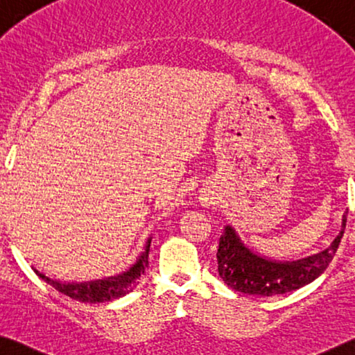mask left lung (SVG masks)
Segmentation results:
<instances>
[{
    "instance_id": "1",
    "label": "left lung",
    "mask_w": 355,
    "mask_h": 355,
    "mask_svg": "<svg viewBox=\"0 0 355 355\" xmlns=\"http://www.w3.org/2000/svg\"><path fill=\"white\" fill-rule=\"evenodd\" d=\"M347 210L341 230L327 248L297 261H275L248 248L232 226H224L216 252L218 272L229 288L248 295L272 297L303 288L316 279L334 259L345 234Z\"/></svg>"
}]
</instances>
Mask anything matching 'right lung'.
<instances>
[{
  "mask_svg": "<svg viewBox=\"0 0 355 355\" xmlns=\"http://www.w3.org/2000/svg\"><path fill=\"white\" fill-rule=\"evenodd\" d=\"M150 243L151 237H148L147 243L144 246V251L137 256L136 262L123 273L114 275V277L93 281H82V283H67V281H60L47 277L44 272H39L35 266H31V268L35 270V273L39 278L46 281L47 284L61 292V294L71 297V299L83 303L110 302L120 299V297H125L139 284V278L142 277L145 273V268L148 267Z\"/></svg>",
  "mask_w": 355,
  "mask_h": 355,
  "instance_id": "1",
  "label": "right lung"
}]
</instances>
